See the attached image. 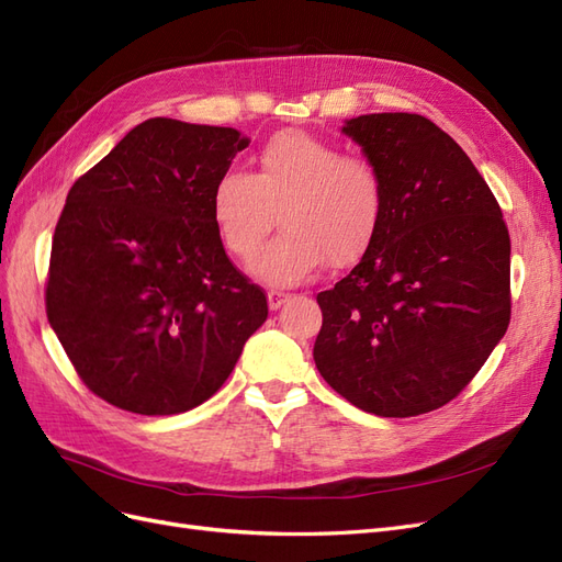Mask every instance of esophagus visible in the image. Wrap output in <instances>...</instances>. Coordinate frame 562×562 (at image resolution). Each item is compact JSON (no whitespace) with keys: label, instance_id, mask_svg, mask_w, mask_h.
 Instances as JSON below:
<instances>
[{"label":"esophagus","instance_id":"esophagus-1","mask_svg":"<svg viewBox=\"0 0 562 562\" xmlns=\"http://www.w3.org/2000/svg\"><path fill=\"white\" fill-rule=\"evenodd\" d=\"M286 299H289L286 292H280V289H270V292H268V305H270V311H278V307H280L282 303H286Z\"/></svg>","mask_w":562,"mask_h":562}]
</instances>
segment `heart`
I'll use <instances>...</instances> for the list:
<instances>
[{
	"instance_id": "b5f03b06",
	"label": "heart",
	"mask_w": 562,
	"mask_h": 562,
	"mask_svg": "<svg viewBox=\"0 0 562 562\" xmlns=\"http://www.w3.org/2000/svg\"><path fill=\"white\" fill-rule=\"evenodd\" d=\"M280 233L251 261V273L296 284L327 259L342 268L364 257L385 214V179L364 154L336 142L282 131L257 151L255 175L226 170L212 189V222L235 259L257 255L270 226Z\"/></svg>"
}]
</instances>
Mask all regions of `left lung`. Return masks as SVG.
Returning a JSON list of instances; mask_svg holds the SVG:
<instances>
[{"label": "left lung", "mask_w": 562, "mask_h": 562, "mask_svg": "<svg viewBox=\"0 0 562 562\" xmlns=\"http://www.w3.org/2000/svg\"><path fill=\"white\" fill-rule=\"evenodd\" d=\"M342 133L385 179V214L350 273L317 294L322 378L380 418L437 411L512 319V240L491 187L437 123L367 114Z\"/></svg>", "instance_id": "left-lung-1"}]
</instances>
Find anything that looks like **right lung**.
Here are the masks:
<instances>
[{
	"mask_svg": "<svg viewBox=\"0 0 562 562\" xmlns=\"http://www.w3.org/2000/svg\"><path fill=\"white\" fill-rule=\"evenodd\" d=\"M249 144L235 128L149 119L67 193L46 315L83 385L139 415H175L224 385L268 317L212 222L214 182Z\"/></svg>",
	"mask_w": 562,
	"mask_h": 562,
	"instance_id": "right-lung-1",
	"label": "right lung"
}]
</instances>
